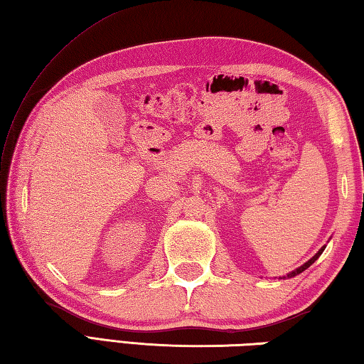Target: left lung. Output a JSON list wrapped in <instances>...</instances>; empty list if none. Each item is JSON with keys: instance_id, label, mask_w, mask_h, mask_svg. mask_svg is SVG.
I'll return each instance as SVG.
<instances>
[{"instance_id": "left-lung-1", "label": "left lung", "mask_w": 364, "mask_h": 364, "mask_svg": "<svg viewBox=\"0 0 364 364\" xmlns=\"http://www.w3.org/2000/svg\"><path fill=\"white\" fill-rule=\"evenodd\" d=\"M325 250V247H323V249H321V250H318V253H315V255L309 259V262H307V263H304L303 266H301V267H298V269L296 271H293V272H290L289 274V277H294V276H296V274H301V272H303L304 269H307V267H309L314 262H315V259H317L320 255H321V252H323Z\"/></svg>"}]
</instances>
